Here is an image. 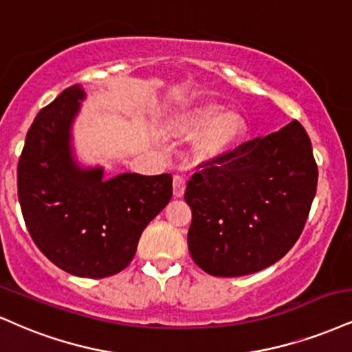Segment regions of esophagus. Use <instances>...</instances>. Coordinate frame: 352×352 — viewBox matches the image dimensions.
Returning a JSON list of instances; mask_svg holds the SVG:
<instances>
[{"instance_id": "34e87169", "label": "esophagus", "mask_w": 352, "mask_h": 352, "mask_svg": "<svg viewBox=\"0 0 352 352\" xmlns=\"http://www.w3.org/2000/svg\"><path fill=\"white\" fill-rule=\"evenodd\" d=\"M185 187H187V184H185L184 177H180V175L173 177V197L175 198L184 197Z\"/></svg>"}]
</instances>
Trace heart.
Here are the masks:
<instances>
[{
    "label": "heart",
    "mask_w": 352,
    "mask_h": 352,
    "mask_svg": "<svg viewBox=\"0 0 352 352\" xmlns=\"http://www.w3.org/2000/svg\"><path fill=\"white\" fill-rule=\"evenodd\" d=\"M249 121L243 111L226 109L219 103L195 104L177 120L173 133L180 139L199 138L193 144V157L200 164L217 162L243 141Z\"/></svg>",
    "instance_id": "1"
}]
</instances>
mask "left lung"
Segmentation results:
<instances>
[{
	"label": "left lung",
	"mask_w": 352,
	"mask_h": 352,
	"mask_svg": "<svg viewBox=\"0 0 352 352\" xmlns=\"http://www.w3.org/2000/svg\"><path fill=\"white\" fill-rule=\"evenodd\" d=\"M316 182L310 138L298 121L210 162L185 190L195 264L217 277H241L280 261L302 234Z\"/></svg>",
	"instance_id": "1"
}]
</instances>
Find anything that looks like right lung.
Returning <instances> with one entry per match:
<instances>
[{"instance_id": "add662e5", "label": "right lung", "mask_w": 352, "mask_h": 352, "mask_svg": "<svg viewBox=\"0 0 352 352\" xmlns=\"http://www.w3.org/2000/svg\"><path fill=\"white\" fill-rule=\"evenodd\" d=\"M82 85L63 90L29 128L18 164V197L28 231L58 269L103 278L133 261L146 226L172 198V175L120 173L85 167L74 149L72 128Z\"/></svg>"}]
</instances>
